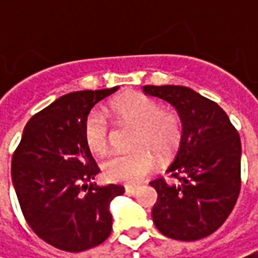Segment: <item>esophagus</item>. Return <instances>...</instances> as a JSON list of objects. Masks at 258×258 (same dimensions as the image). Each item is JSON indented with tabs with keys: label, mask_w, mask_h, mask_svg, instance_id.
<instances>
[{
	"label": "esophagus",
	"mask_w": 258,
	"mask_h": 258,
	"mask_svg": "<svg viewBox=\"0 0 258 258\" xmlns=\"http://www.w3.org/2000/svg\"><path fill=\"white\" fill-rule=\"evenodd\" d=\"M139 190V186H125V194L127 195H136Z\"/></svg>",
	"instance_id": "1"
}]
</instances>
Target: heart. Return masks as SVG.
I'll use <instances>...</instances> for the list:
<instances>
[{"instance_id":"1","label":"heart","mask_w":258,"mask_h":258,"mask_svg":"<svg viewBox=\"0 0 258 258\" xmlns=\"http://www.w3.org/2000/svg\"><path fill=\"white\" fill-rule=\"evenodd\" d=\"M111 111L118 121L137 127L134 147H147L159 156H169L177 147L182 136L180 118L169 109H160L151 98L133 94L112 102ZM84 139L89 150L105 153L109 144V124L105 114L94 109L84 122ZM156 167V157L147 149L133 153L111 154L102 163L104 176L111 182L139 183Z\"/></svg>"}]
</instances>
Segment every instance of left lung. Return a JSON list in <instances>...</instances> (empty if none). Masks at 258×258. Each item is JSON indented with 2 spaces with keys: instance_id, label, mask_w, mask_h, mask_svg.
Segmentation results:
<instances>
[{
  "instance_id": "obj_1",
  "label": "left lung",
  "mask_w": 258,
  "mask_h": 258,
  "mask_svg": "<svg viewBox=\"0 0 258 258\" xmlns=\"http://www.w3.org/2000/svg\"><path fill=\"white\" fill-rule=\"evenodd\" d=\"M143 92L169 102L182 122L179 149L167 167L174 182H150L157 192L153 222L173 240L205 238L225 222L240 194V136L218 104L190 88L146 85Z\"/></svg>"
}]
</instances>
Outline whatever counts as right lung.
I'll use <instances>...</instances> for the list:
<instances>
[{"label": "right lung", "mask_w": 258, "mask_h": 258, "mask_svg": "<svg viewBox=\"0 0 258 258\" xmlns=\"http://www.w3.org/2000/svg\"><path fill=\"white\" fill-rule=\"evenodd\" d=\"M117 91L114 86L57 98L30 118L13 156L11 177L24 218L41 240L63 251L96 247L112 230L109 204L124 187L92 183L99 169L85 143L84 122L99 101Z\"/></svg>", "instance_id": "right-lung-1"}]
</instances>
